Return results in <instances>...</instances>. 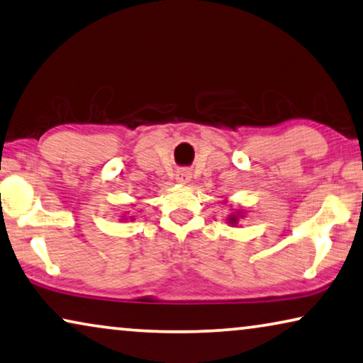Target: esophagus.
<instances>
[{
	"label": "esophagus",
	"mask_w": 363,
	"mask_h": 363,
	"mask_svg": "<svg viewBox=\"0 0 363 363\" xmlns=\"http://www.w3.org/2000/svg\"><path fill=\"white\" fill-rule=\"evenodd\" d=\"M176 181L179 184H187L189 181H191V172H189L187 169H181L177 171L176 174Z\"/></svg>",
	"instance_id": "esophagus-1"
}]
</instances>
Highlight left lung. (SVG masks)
I'll list each match as a JSON object with an SVG mask.
<instances>
[{
    "mask_svg": "<svg viewBox=\"0 0 363 363\" xmlns=\"http://www.w3.org/2000/svg\"><path fill=\"white\" fill-rule=\"evenodd\" d=\"M240 218H245V212H242L241 208H238L236 212L228 215V218H226V223H228L230 226H236L238 221H240Z\"/></svg>",
    "mask_w": 363,
    "mask_h": 363,
    "instance_id": "obj_1",
    "label": "left lung"
}]
</instances>
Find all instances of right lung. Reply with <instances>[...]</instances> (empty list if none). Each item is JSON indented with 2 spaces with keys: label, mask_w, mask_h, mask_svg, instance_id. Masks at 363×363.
I'll return each instance as SVG.
<instances>
[{
  "label": "right lung",
  "mask_w": 363,
  "mask_h": 363,
  "mask_svg": "<svg viewBox=\"0 0 363 363\" xmlns=\"http://www.w3.org/2000/svg\"><path fill=\"white\" fill-rule=\"evenodd\" d=\"M121 220H122V221H127V220H133V216H128V218H127V216H125V215H123Z\"/></svg>",
  "instance_id": "add662e5"
}]
</instances>
